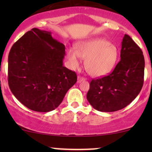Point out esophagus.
Wrapping results in <instances>:
<instances>
[{
    "label": "esophagus",
    "mask_w": 152,
    "mask_h": 152,
    "mask_svg": "<svg viewBox=\"0 0 152 152\" xmlns=\"http://www.w3.org/2000/svg\"><path fill=\"white\" fill-rule=\"evenodd\" d=\"M86 80V78L81 77V76H78V83H81V81H83Z\"/></svg>",
    "instance_id": "1"
}]
</instances>
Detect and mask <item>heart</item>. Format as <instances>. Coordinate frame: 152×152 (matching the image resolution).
I'll return each mask as SVG.
<instances>
[{"label": "heart", "instance_id": "heart-1", "mask_svg": "<svg viewBox=\"0 0 152 152\" xmlns=\"http://www.w3.org/2000/svg\"><path fill=\"white\" fill-rule=\"evenodd\" d=\"M67 58L73 69H78L80 58L86 59L85 68L91 76L100 77L109 74L118 58V50L104 38H95L79 43L76 50L69 48L67 50Z\"/></svg>", "mask_w": 152, "mask_h": 152}]
</instances>
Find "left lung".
Masks as SVG:
<instances>
[{
	"label": "left lung",
	"mask_w": 152,
	"mask_h": 152,
	"mask_svg": "<svg viewBox=\"0 0 152 152\" xmlns=\"http://www.w3.org/2000/svg\"><path fill=\"white\" fill-rule=\"evenodd\" d=\"M121 60L108 76L93 79L86 98L94 109L113 112L128 106L140 93L144 83V58L141 48L125 34Z\"/></svg>",
	"instance_id": "1"
}]
</instances>
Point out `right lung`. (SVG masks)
Segmentation results:
<instances>
[{
	"mask_svg": "<svg viewBox=\"0 0 152 152\" xmlns=\"http://www.w3.org/2000/svg\"><path fill=\"white\" fill-rule=\"evenodd\" d=\"M65 46L51 32L34 28L10 48L8 85L24 106L38 112L56 109L76 83V73L63 66Z\"/></svg>",
	"mask_w": 152,
	"mask_h": 152,
	"instance_id": "add662e5",
	"label": "right lung"
}]
</instances>
